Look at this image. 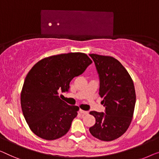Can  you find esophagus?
I'll return each mask as SVG.
<instances>
[{"mask_svg": "<svg viewBox=\"0 0 159 159\" xmlns=\"http://www.w3.org/2000/svg\"><path fill=\"white\" fill-rule=\"evenodd\" d=\"M80 113H81V114H84V115H88L89 114V112H88V111H84V110H82V109H80Z\"/></svg>", "mask_w": 159, "mask_h": 159, "instance_id": "1", "label": "esophagus"}]
</instances>
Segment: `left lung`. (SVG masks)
I'll return each instance as SVG.
<instances>
[{
  "label": "left lung",
  "mask_w": 159,
  "mask_h": 159,
  "mask_svg": "<svg viewBox=\"0 0 159 159\" xmlns=\"http://www.w3.org/2000/svg\"><path fill=\"white\" fill-rule=\"evenodd\" d=\"M100 78L99 96L106 113L91 111L96 123L90 127L92 136L103 141L119 138L129 129L134 116L136 92L126 69L117 59L108 56L90 54Z\"/></svg>",
  "instance_id": "8db88e82"
}]
</instances>
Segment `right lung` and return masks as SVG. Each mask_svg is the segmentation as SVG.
<instances>
[{
	"label": "right lung",
	"mask_w": 159,
	"mask_h": 159,
	"mask_svg": "<svg viewBox=\"0 0 159 159\" xmlns=\"http://www.w3.org/2000/svg\"><path fill=\"white\" fill-rule=\"evenodd\" d=\"M92 63L84 53H63L43 58L25 77L20 93L23 114L30 129L40 138L55 140L67 134L79 107L59 98L73 78Z\"/></svg>",
	"instance_id": "right-lung-1"
}]
</instances>
